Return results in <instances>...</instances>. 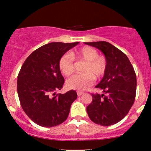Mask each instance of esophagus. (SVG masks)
Instances as JSON below:
<instances>
[{
	"label": "esophagus",
	"mask_w": 151,
	"mask_h": 151,
	"mask_svg": "<svg viewBox=\"0 0 151 151\" xmlns=\"http://www.w3.org/2000/svg\"><path fill=\"white\" fill-rule=\"evenodd\" d=\"M77 94H78V96H82V94H83V93L81 92V91H77Z\"/></svg>",
	"instance_id": "obj_1"
}]
</instances>
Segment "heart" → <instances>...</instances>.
<instances>
[{
    "label": "heart",
    "instance_id": "obj_1",
    "mask_svg": "<svg viewBox=\"0 0 151 151\" xmlns=\"http://www.w3.org/2000/svg\"><path fill=\"white\" fill-rule=\"evenodd\" d=\"M71 57L65 53L59 60L60 71L66 76L72 74L74 71V61L86 62L82 72L84 73L76 74L67 80L66 84L70 89L83 91L91 86L93 82V77L100 78L104 75L107 67L106 59L99 55L98 51L91 47H84L72 53Z\"/></svg>",
    "mask_w": 151,
    "mask_h": 151
}]
</instances>
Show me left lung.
I'll return each mask as SVG.
<instances>
[{
	"instance_id": "1",
	"label": "left lung",
	"mask_w": 151,
	"mask_h": 151,
	"mask_svg": "<svg viewBox=\"0 0 151 151\" xmlns=\"http://www.w3.org/2000/svg\"><path fill=\"white\" fill-rule=\"evenodd\" d=\"M104 53L107 67L104 77L96 86L104 94L91 93L93 100L86 107L91 120L104 127L121 121L133 106L135 99L137 78L128 57L105 41L84 42Z\"/></svg>"
}]
</instances>
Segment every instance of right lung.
<instances>
[{"label":"right lung","instance_id":"add662e5","mask_svg":"<svg viewBox=\"0 0 151 151\" xmlns=\"http://www.w3.org/2000/svg\"><path fill=\"white\" fill-rule=\"evenodd\" d=\"M78 43H49L33 51L24 62L18 76V95L24 113L36 124L49 128L67 119L78 96L73 90L55 94L65 83L59 60Z\"/></svg>","mask_w":151,"mask_h":151}]
</instances>
